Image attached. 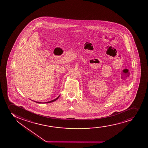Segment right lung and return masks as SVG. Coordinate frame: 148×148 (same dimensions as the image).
<instances>
[{
	"mask_svg": "<svg viewBox=\"0 0 148 148\" xmlns=\"http://www.w3.org/2000/svg\"><path fill=\"white\" fill-rule=\"evenodd\" d=\"M60 95L58 96L57 98L55 99L54 100H53L50 101H49V102H45V103H41V102H36V101H34V102H36V103H39V104H40V103H51V102H54L55 101L57 100V99H58L59 98Z\"/></svg>",
	"mask_w": 148,
	"mask_h": 148,
	"instance_id": "1",
	"label": "right lung"
}]
</instances>
